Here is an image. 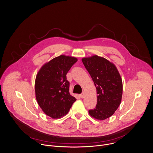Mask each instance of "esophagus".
Listing matches in <instances>:
<instances>
[{"label": "esophagus", "mask_w": 153, "mask_h": 153, "mask_svg": "<svg viewBox=\"0 0 153 153\" xmlns=\"http://www.w3.org/2000/svg\"><path fill=\"white\" fill-rule=\"evenodd\" d=\"M79 97H80L81 98H84V94L82 93V94H81L79 95Z\"/></svg>", "instance_id": "1"}]
</instances>
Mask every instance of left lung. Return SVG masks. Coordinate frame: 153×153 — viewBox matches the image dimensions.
I'll return each instance as SVG.
<instances>
[{"label": "left lung", "mask_w": 153, "mask_h": 153, "mask_svg": "<svg viewBox=\"0 0 153 153\" xmlns=\"http://www.w3.org/2000/svg\"><path fill=\"white\" fill-rule=\"evenodd\" d=\"M97 89V104L89 111V115L99 120L112 116L120 106L123 83L116 66L108 59L97 55L82 58Z\"/></svg>", "instance_id": "8db88e82"}]
</instances>
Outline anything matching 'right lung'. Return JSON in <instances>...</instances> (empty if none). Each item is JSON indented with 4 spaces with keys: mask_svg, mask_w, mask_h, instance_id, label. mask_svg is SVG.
Masks as SVG:
<instances>
[{
    "mask_svg": "<svg viewBox=\"0 0 153 153\" xmlns=\"http://www.w3.org/2000/svg\"><path fill=\"white\" fill-rule=\"evenodd\" d=\"M77 61L75 57L60 55L44 64L36 75L37 102L51 118H59L66 115L76 100L69 93L66 75Z\"/></svg>",
    "mask_w": 153,
    "mask_h": 153,
    "instance_id": "obj_1",
    "label": "right lung"
}]
</instances>
